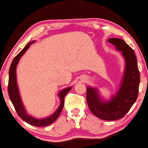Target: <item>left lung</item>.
Here are the masks:
<instances>
[{
  "label": "left lung",
  "mask_w": 148,
  "mask_h": 148,
  "mask_svg": "<svg viewBox=\"0 0 148 148\" xmlns=\"http://www.w3.org/2000/svg\"><path fill=\"white\" fill-rule=\"evenodd\" d=\"M121 51L125 68L121 85L109 100L101 98L99 89L87 87V102L89 110L97 117L106 121L122 118L136 101L140 84V72L133 49L124 40L116 38L108 40Z\"/></svg>",
  "instance_id": "8db88e82"
}]
</instances>
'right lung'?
<instances>
[{"instance_id": "obj_1", "label": "right lung", "mask_w": 148, "mask_h": 148, "mask_svg": "<svg viewBox=\"0 0 148 148\" xmlns=\"http://www.w3.org/2000/svg\"><path fill=\"white\" fill-rule=\"evenodd\" d=\"M34 42L35 41L33 40L27 44V46L25 47L24 48L19 52V53L13 59V61H12L10 65V68L9 71L8 94L10 98L11 101L14 105L15 109L16 110L17 114H18V116L21 117V119H23L27 123L33 125V126L44 127L52 123H53L57 119V117H59L62 108H63L64 97L66 96V95L70 91H71L72 87H66V88L62 89L61 91L59 92L58 96L59 97L60 101H61L60 106L54 113L50 115L48 117H44V118L38 119L33 116H30L29 114H27L26 110L25 108L24 105L23 104V102H22L21 96H20L18 86H17L16 69L21 57L23 56L27 50L29 48L30 46H31L32 44H34Z\"/></svg>"}]
</instances>
